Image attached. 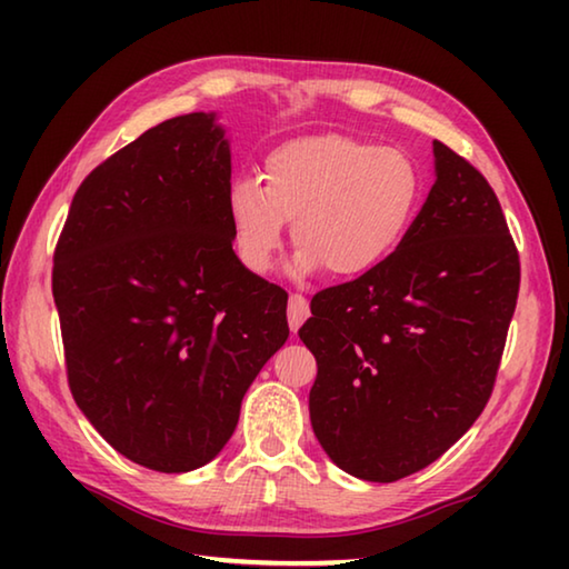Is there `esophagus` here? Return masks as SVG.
<instances>
[{"instance_id": "esophagus-1", "label": "esophagus", "mask_w": 569, "mask_h": 569, "mask_svg": "<svg viewBox=\"0 0 569 569\" xmlns=\"http://www.w3.org/2000/svg\"><path fill=\"white\" fill-rule=\"evenodd\" d=\"M308 316H311V306H308L306 298L301 293L288 296V326H291V331L301 329Z\"/></svg>"}]
</instances>
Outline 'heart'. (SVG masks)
<instances>
[{"label":"heart","instance_id":"b5f03b06","mask_svg":"<svg viewBox=\"0 0 569 569\" xmlns=\"http://www.w3.org/2000/svg\"><path fill=\"white\" fill-rule=\"evenodd\" d=\"M261 178H238L228 192L238 258L258 276L271 271L286 220L296 276L371 273L401 246L421 198V172L407 152L336 132L281 142Z\"/></svg>","mask_w":569,"mask_h":569}]
</instances>
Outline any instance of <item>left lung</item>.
<instances>
[{
  "mask_svg": "<svg viewBox=\"0 0 569 569\" xmlns=\"http://www.w3.org/2000/svg\"><path fill=\"white\" fill-rule=\"evenodd\" d=\"M437 180L401 246L311 301V427L336 467L397 481L437 461L492 397L519 256L485 176L435 140Z\"/></svg>",
  "mask_w": 569,
  "mask_h": 569,
  "instance_id": "left-lung-1",
  "label": "left lung"
}]
</instances>
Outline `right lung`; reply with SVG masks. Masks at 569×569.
I'll use <instances>...</instances> for the list:
<instances>
[{"label": "right lung", "instance_id": "1", "mask_svg": "<svg viewBox=\"0 0 569 569\" xmlns=\"http://www.w3.org/2000/svg\"><path fill=\"white\" fill-rule=\"evenodd\" d=\"M216 112L156 124L77 188L54 248L67 381L110 447L180 475L233 437L288 339L281 286L238 261Z\"/></svg>", "mask_w": 569, "mask_h": 569}]
</instances>
